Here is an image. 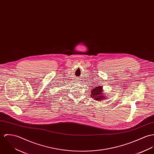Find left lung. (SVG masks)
Instances as JSON below:
<instances>
[{"label": "left lung", "mask_w": 154, "mask_h": 154, "mask_svg": "<svg viewBox=\"0 0 154 154\" xmlns=\"http://www.w3.org/2000/svg\"><path fill=\"white\" fill-rule=\"evenodd\" d=\"M104 94L103 87L100 85L98 87H94L93 89L91 90L90 97L96 101H102L103 100L106 99V96Z\"/></svg>", "instance_id": "left-lung-1"}]
</instances>
